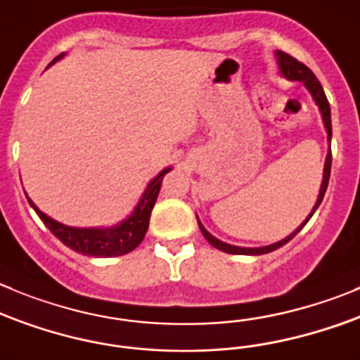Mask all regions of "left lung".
<instances>
[{"mask_svg":"<svg viewBox=\"0 0 360 360\" xmlns=\"http://www.w3.org/2000/svg\"><path fill=\"white\" fill-rule=\"evenodd\" d=\"M276 58H277V67H279V74L283 75V77H286V79H290V81H300V83H302L304 86L307 88V91L311 94L314 104H316L318 109H320V115H321V120H323V127H325V131H327V141H328V150H327V157H325V166H323V178H321V186H320V193H318L316 203H314L313 210L309 212V215L304 219L302 224H300L299 228L293 231V233H290L288 237H285L283 240H279V242H274V244H270V245H263V248H238V245L226 244V242L219 240V238H215L214 235L208 233L207 229H205V226L201 224L200 219H198V224H200V229H201V233H203V237L207 238V240L210 242V244L214 245L215 249H219V251H222V252H229V255L259 256V255H266V252L276 251V249H279V248H283L285 244H288V242L292 240V238L295 237L297 233H299L300 229H302L304 226L307 224V221L313 217V214L316 212V208L320 207L321 200H323V196H325V191H327L328 178H330L332 123H330V105H328L327 97H325L323 88H321L320 81L316 79V75L311 72V68H307L306 65L300 63V61H297L293 56L283 53V51H276Z\"/></svg>","mask_w":360,"mask_h":360,"instance_id":"obj_1","label":"left lung"}]
</instances>
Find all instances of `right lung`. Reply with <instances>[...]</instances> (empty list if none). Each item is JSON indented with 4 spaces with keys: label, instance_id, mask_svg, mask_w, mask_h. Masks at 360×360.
<instances>
[{
    "label": "right lung",
    "instance_id": "right-lung-1",
    "mask_svg": "<svg viewBox=\"0 0 360 360\" xmlns=\"http://www.w3.org/2000/svg\"><path fill=\"white\" fill-rule=\"evenodd\" d=\"M63 56L65 53H61L60 56L54 58L49 63V67L56 63V61H60ZM169 171L171 167H166L153 180H150V184L146 186L141 198H139L132 214L123 219L122 222H118V224L109 226V228H74V226L61 224V222L54 221L53 217L44 214L28 196L26 198H28V203L32 205L37 215L42 219L44 224L51 229V233L56 238H60L72 251L86 256H95V258L123 256L127 252L134 251L141 244L143 238H145L146 229H148L150 214H152V208L155 205L157 196H159L160 186H162V178Z\"/></svg>",
    "mask_w": 360,
    "mask_h": 360
}]
</instances>
